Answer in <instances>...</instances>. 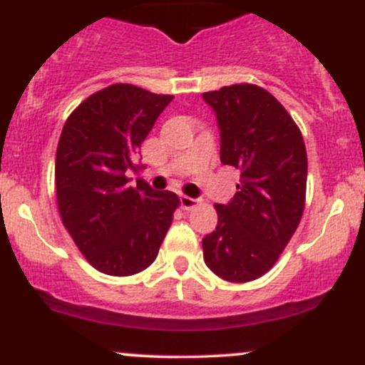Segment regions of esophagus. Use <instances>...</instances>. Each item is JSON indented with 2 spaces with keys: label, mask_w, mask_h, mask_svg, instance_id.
Here are the masks:
<instances>
[{
  "label": "esophagus",
  "mask_w": 365,
  "mask_h": 365,
  "mask_svg": "<svg viewBox=\"0 0 365 365\" xmlns=\"http://www.w3.org/2000/svg\"><path fill=\"white\" fill-rule=\"evenodd\" d=\"M180 205L183 210H192L199 205V199L189 197V195H180Z\"/></svg>",
  "instance_id": "1"
}]
</instances>
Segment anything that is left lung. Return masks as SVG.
<instances>
[{
	"label": "left lung",
	"instance_id": "left-lung-1",
	"mask_svg": "<svg viewBox=\"0 0 365 365\" xmlns=\"http://www.w3.org/2000/svg\"><path fill=\"white\" fill-rule=\"evenodd\" d=\"M220 129V163L241 178L218 224L202 237L205 262L225 282L266 274L294 236L306 199L304 140L274 96L252 83L205 92Z\"/></svg>",
	"mask_w": 365,
	"mask_h": 365
}]
</instances>
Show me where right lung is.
<instances>
[{"instance_id": "1", "label": "right lung", "mask_w": 365, "mask_h": 365, "mask_svg": "<svg viewBox=\"0 0 365 365\" xmlns=\"http://www.w3.org/2000/svg\"><path fill=\"white\" fill-rule=\"evenodd\" d=\"M173 96L113 83L68 117L56 153V192L64 227L92 267L131 276L155 260L178 195L153 190L128 173Z\"/></svg>"}]
</instances>
